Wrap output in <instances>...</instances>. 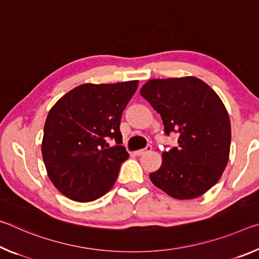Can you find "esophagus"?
Wrapping results in <instances>:
<instances>
[{
	"instance_id": "34e87169",
	"label": "esophagus",
	"mask_w": 259,
	"mask_h": 259,
	"mask_svg": "<svg viewBox=\"0 0 259 259\" xmlns=\"http://www.w3.org/2000/svg\"><path fill=\"white\" fill-rule=\"evenodd\" d=\"M150 151H152V146H151V145H148L146 148H143V150H138V151H136V152H135V154H136V155H138V156H140V155L145 154V153L150 152Z\"/></svg>"
}]
</instances>
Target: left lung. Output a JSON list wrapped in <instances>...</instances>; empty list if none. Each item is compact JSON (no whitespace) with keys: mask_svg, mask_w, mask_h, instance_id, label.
Wrapping results in <instances>:
<instances>
[{"mask_svg":"<svg viewBox=\"0 0 259 259\" xmlns=\"http://www.w3.org/2000/svg\"><path fill=\"white\" fill-rule=\"evenodd\" d=\"M140 95L161 115L165 134L179 135L178 147L162 153L151 182L174 199L199 198L221 179L229 162L231 122L224 103L194 76L153 78Z\"/></svg>","mask_w":259,"mask_h":259,"instance_id":"1","label":"left lung"}]
</instances>
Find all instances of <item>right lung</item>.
Segmentation results:
<instances>
[{
  "mask_svg": "<svg viewBox=\"0 0 259 259\" xmlns=\"http://www.w3.org/2000/svg\"><path fill=\"white\" fill-rule=\"evenodd\" d=\"M137 80L85 83L65 94L48 114L42 156L48 176L61 194L76 202L95 201L111 190L122 162L121 116ZM108 139L117 145L109 147Z\"/></svg>",
  "mask_w": 259,
  "mask_h": 259,
  "instance_id": "1",
  "label": "right lung"
}]
</instances>
